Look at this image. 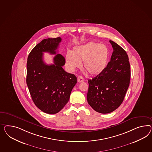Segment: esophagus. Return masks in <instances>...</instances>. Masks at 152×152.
<instances>
[{
	"mask_svg": "<svg viewBox=\"0 0 152 152\" xmlns=\"http://www.w3.org/2000/svg\"><path fill=\"white\" fill-rule=\"evenodd\" d=\"M84 81V78L82 77L81 76H78L77 77V81L78 82H82Z\"/></svg>",
	"mask_w": 152,
	"mask_h": 152,
	"instance_id": "obj_1",
	"label": "esophagus"
}]
</instances>
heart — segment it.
<instances>
[{
  "label": "heart",
  "mask_w": 152,
  "mask_h": 152,
  "mask_svg": "<svg viewBox=\"0 0 152 152\" xmlns=\"http://www.w3.org/2000/svg\"><path fill=\"white\" fill-rule=\"evenodd\" d=\"M110 52L106 45L98 42H91L85 45L75 47L71 53L65 56L66 65L73 72L81 66L91 75L101 74L108 64Z\"/></svg>",
  "instance_id": "1"
}]
</instances>
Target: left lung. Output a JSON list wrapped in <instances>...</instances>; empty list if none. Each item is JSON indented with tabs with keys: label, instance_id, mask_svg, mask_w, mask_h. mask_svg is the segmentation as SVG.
<instances>
[{
	"label": "left lung",
	"instance_id": "obj_1",
	"mask_svg": "<svg viewBox=\"0 0 152 152\" xmlns=\"http://www.w3.org/2000/svg\"><path fill=\"white\" fill-rule=\"evenodd\" d=\"M113 51L106 69L88 80L87 99L94 111L109 113L122 104L129 85L131 67L126 51L110 40Z\"/></svg>",
	"mask_w": 152,
	"mask_h": 152
}]
</instances>
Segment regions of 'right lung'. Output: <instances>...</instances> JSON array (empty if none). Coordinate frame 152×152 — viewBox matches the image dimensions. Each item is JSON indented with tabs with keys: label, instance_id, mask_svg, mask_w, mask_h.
I'll use <instances>...</instances> for the list:
<instances>
[{
	"label": "right lung",
	"instance_id": "right-lung-1",
	"mask_svg": "<svg viewBox=\"0 0 152 152\" xmlns=\"http://www.w3.org/2000/svg\"><path fill=\"white\" fill-rule=\"evenodd\" d=\"M61 41L60 37L42 40L29 53L26 64V84L33 102L48 114H56L61 110L77 83L75 75L62 68L65 58L57 52ZM44 52L56 55L53 64L47 65L43 61Z\"/></svg>",
	"mask_w": 152,
	"mask_h": 152
}]
</instances>
